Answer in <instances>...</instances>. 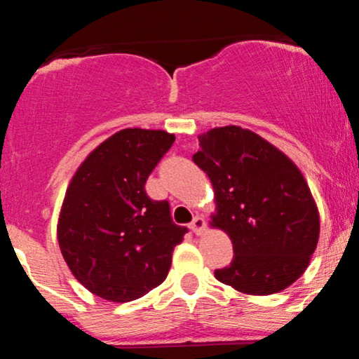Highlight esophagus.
I'll return each instance as SVG.
<instances>
[{
    "instance_id": "obj_1",
    "label": "esophagus",
    "mask_w": 359,
    "mask_h": 359,
    "mask_svg": "<svg viewBox=\"0 0 359 359\" xmlns=\"http://www.w3.org/2000/svg\"><path fill=\"white\" fill-rule=\"evenodd\" d=\"M191 229L194 233L197 234V236H201V234L205 233V219L203 216H196L191 222Z\"/></svg>"
}]
</instances>
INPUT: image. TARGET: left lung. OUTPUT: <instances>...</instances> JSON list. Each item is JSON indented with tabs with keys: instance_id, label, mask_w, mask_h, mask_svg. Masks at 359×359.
<instances>
[{
	"instance_id": "left-lung-1",
	"label": "left lung",
	"mask_w": 359,
	"mask_h": 359,
	"mask_svg": "<svg viewBox=\"0 0 359 359\" xmlns=\"http://www.w3.org/2000/svg\"><path fill=\"white\" fill-rule=\"evenodd\" d=\"M196 165L209 177L211 228L233 243L231 265L214 271L246 295L285 290L302 277L319 241V211L302 172L255 131L212 128L199 135Z\"/></svg>"
}]
</instances>
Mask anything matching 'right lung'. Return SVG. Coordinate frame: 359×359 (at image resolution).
Returning <instances> with one entry per match:
<instances>
[{
  "mask_svg": "<svg viewBox=\"0 0 359 359\" xmlns=\"http://www.w3.org/2000/svg\"><path fill=\"white\" fill-rule=\"evenodd\" d=\"M175 135L126 128L77 167L62 203L57 240L69 270L90 294L130 302L167 278L187 229L172 222L167 201H151L145 182Z\"/></svg>",
  "mask_w": 359,
  "mask_h": 359,
  "instance_id": "1",
  "label": "right lung"
}]
</instances>
